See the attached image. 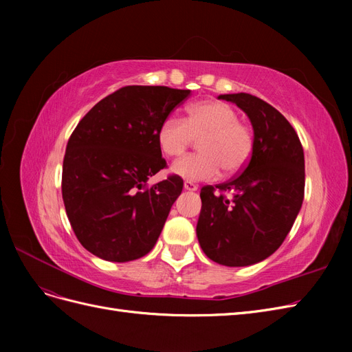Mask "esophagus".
<instances>
[{
    "mask_svg": "<svg viewBox=\"0 0 352 352\" xmlns=\"http://www.w3.org/2000/svg\"><path fill=\"white\" fill-rule=\"evenodd\" d=\"M184 188H185V190H190V192H194V190L198 189V186L194 182H190V180H185Z\"/></svg>",
    "mask_w": 352,
    "mask_h": 352,
    "instance_id": "obj_1",
    "label": "esophagus"
}]
</instances>
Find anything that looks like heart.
Wrapping results in <instances>:
<instances>
[{"label":"heart","mask_w":352,"mask_h":352,"mask_svg":"<svg viewBox=\"0 0 352 352\" xmlns=\"http://www.w3.org/2000/svg\"><path fill=\"white\" fill-rule=\"evenodd\" d=\"M194 140L199 154L177 160L172 172L186 180H210L219 176L235 175L248 164L254 135L251 127L238 120V113L221 101H198L186 109L185 119L168 116L160 123L157 144L167 157L184 154Z\"/></svg>","instance_id":"obj_1"}]
</instances>
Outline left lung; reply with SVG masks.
<instances>
[{
    "label": "left lung",
    "instance_id": "1",
    "mask_svg": "<svg viewBox=\"0 0 352 352\" xmlns=\"http://www.w3.org/2000/svg\"><path fill=\"white\" fill-rule=\"evenodd\" d=\"M219 98L250 117L254 148L238 176L201 189L197 236L210 260L243 267L270 257L289 233L304 199V150L270 104L245 92Z\"/></svg>",
    "mask_w": 352,
    "mask_h": 352
}]
</instances>
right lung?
<instances>
[{
	"instance_id": "right-lung-1",
	"label": "right lung",
	"mask_w": 352,
	"mask_h": 352,
	"mask_svg": "<svg viewBox=\"0 0 352 352\" xmlns=\"http://www.w3.org/2000/svg\"><path fill=\"white\" fill-rule=\"evenodd\" d=\"M189 89L132 85L110 94L78 123L63 160L61 192L74 235L97 257L124 263L150 252L184 180H146L164 168L158 126Z\"/></svg>"
}]
</instances>
